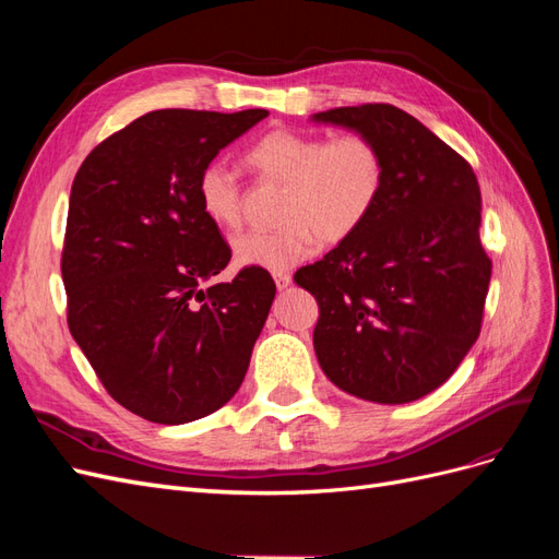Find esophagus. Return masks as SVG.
I'll use <instances>...</instances> for the list:
<instances>
[{
  "label": "esophagus",
  "mask_w": 559,
  "mask_h": 559,
  "mask_svg": "<svg viewBox=\"0 0 559 559\" xmlns=\"http://www.w3.org/2000/svg\"><path fill=\"white\" fill-rule=\"evenodd\" d=\"M273 277H275V284H277V289H280V292H284L286 286L292 284V275H289V273H275Z\"/></svg>",
  "instance_id": "34e87169"
}]
</instances>
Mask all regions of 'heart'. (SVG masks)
<instances>
[{
  "instance_id": "heart-1",
  "label": "heart",
  "mask_w": 559,
  "mask_h": 559,
  "mask_svg": "<svg viewBox=\"0 0 559 559\" xmlns=\"http://www.w3.org/2000/svg\"><path fill=\"white\" fill-rule=\"evenodd\" d=\"M261 177L286 186L280 230H247L233 240L240 267L284 273L310 259L319 238H352L373 214L384 189V156L366 134L326 140L296 130H273L247 151ZM198 205L218 228L242 222V186L226 163H210L198 179Z\"/></svg>"
}]
</instances>
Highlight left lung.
Returning <instances> with one entry per match:
<instances>
[{
	"instance_id": "8db88e82",
	"label": "left lung",
	"mask_w": 559,
	"mask_h": 559,
	"mask_svg": "<svg viewBox=\"0 0 559 559\" xmlns=\"http://www.w3.org/2000/svg\"><path fill=\"white\" fill-rule=\"evenodd\" d=\"M310 121L366 134L386 165L368 222L294 275L319 302L317 361L357 399L417 401L454 373L480 333L492 261L478 238V179L392 105L337 107Z\"/></svg>"
}]
</instances>
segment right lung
<instances>
[{
	"instance_id": "1",
	"label": "right lung",
	"mask_w": 559,
	"mask_h": 559,
	"mask_svg": "<svg viewBox=\"0 0 559 559\" xmlns=\"http://www.w3.org/2000/svg\"><path fill=\"white\" fill-rule=\"evenodd\" d=\"M265 116L151 111L74 177L67 324L111 399L156 425H186L235 396L275 300L267 270L207 286L230 249L198 205L200 173Z\"/></svg>"
}]
</instances>
